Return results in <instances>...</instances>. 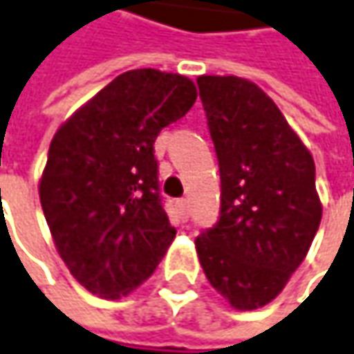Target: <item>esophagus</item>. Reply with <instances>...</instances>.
<instances>
[{"mask_svg":"<svg viewBox=\"0 0 354 354\" xmlns=\"http://www.w3.org/2000/svg\"><path fill=\"white\" fill-rule=\"evenodd\" d=\"M176 208H178V214H180V218L182 220L188 218V200H178Z\"/></svg>","mask_w":354,"mask_h":354,"instance_id":"34e87169","label":"esophagus"}]
</instances>
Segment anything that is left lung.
Segmentation results:
<instances>
[{
	"label": "left lung",
	"instance_id": "obj_1",
	"mask_svg": "<svg viewBox=\"0 0 354 354\" xmlns=\"http://www.w3.org/2000/svg\"><path fill=\"white\" fill-rule=\"evenodd\" d=\"M196 82L220 166V218L196 239L198 260L232 308L254 310L281 295L319 230L315 160L254 82Z\"/></svg>",
	"mask_w": 354,
	"mask_h": 354
}]
</instances>
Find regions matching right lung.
Here are the masks:
<instances>
[{
    "label": "right lung",
    "instance_id": "obj_1",
    "mask_svg": "<svg viewBox=\"0 0 354 354\" xmlns=\"http://www.w3.org/2000/svg\"><path fill=\"white\" fill-rule=\"evenodd\" d=\"M196 95L186 75L130 70L53 136L39 202L57 254L92 295L110 301L130 295L176 236L158 192L154 142Z\"/></svg>",
    "mask_w": 354,
    "mask_h": 354
}]
</instances>
